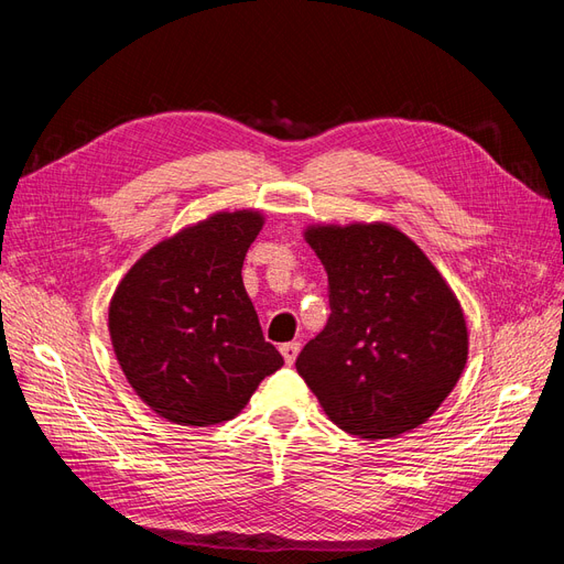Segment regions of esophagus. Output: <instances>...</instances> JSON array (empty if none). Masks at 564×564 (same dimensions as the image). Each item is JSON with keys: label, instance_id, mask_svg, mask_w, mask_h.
Returning <instances> with one entry per match:
<instances>
[{"label": "esophagus", "instance_id": "esophagus-1", "mask_svg": "<svg viewBox=\"0 0 564 564\" xmlns=\"http://www.w3.org/2000/svg\"><path fill=\"white\" fill-rule=\"evenodd\" d=\"M299 350H301V344H299V340H289V344H282V346H280V352H282V357H284V362H286V365H294V362H296Z\"/></svg>", "mask_w": 564, "mask_h": 564}]
</instances>
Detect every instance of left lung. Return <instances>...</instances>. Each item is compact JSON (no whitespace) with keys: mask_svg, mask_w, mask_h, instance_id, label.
<instances>
[{"mask_svg":"<svg viewBox=\"0 0 564 564\" xmlns=\"http://www.w3.org/2000/svg\"><path fill=\"white\" fill-rule=\"evenodd\" d=\"M332 315L296 357L340 431L395 437L429 421L468 360L464 311L437 268L388 224L311 226Z\"/></svg>","mask_w":564,"mask_h":564,"instance_id":"1","label":"left lung"}]
</instances>
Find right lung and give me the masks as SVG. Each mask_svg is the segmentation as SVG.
<instances>
[{
    "label": "right lung",
    "mask_w": 564,
    "mask_h": 564,
    "mask_svg": "<svg viewBox=\"0 0 564 564\" xmlns=\"http://www.w3.org/2000/svg\"><path fill=\"white\" fill-rule=\"evenodd\" d=\"M261 228L259 212H218L152 247L115 289L108 329L117 362L162 419L230 421L284 365L242 282Z\"/></svg>",
    "instance_id": "1"
}]
</instances>
